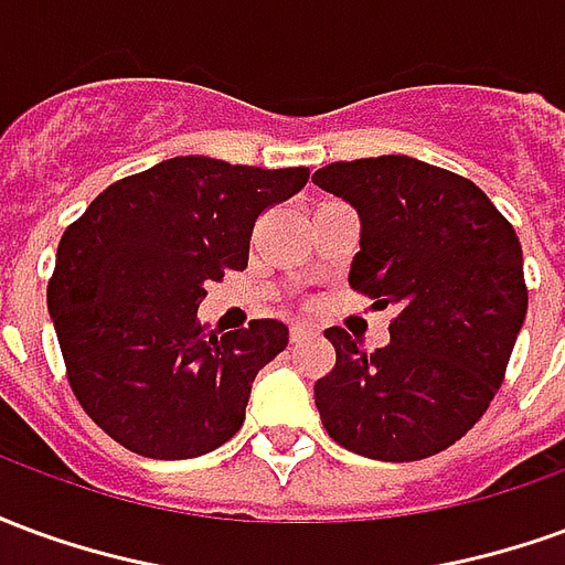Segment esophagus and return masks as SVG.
<instances>
[{"label": "esophagus", "mask_w": 565, "mask_h": 565, "mask_svg": "<svg viewBox=\"0 0 565 565\" xmlns=\"http://www.w3.org/2000/svg\"><path fill=\"white\" fill-rule=\"evenodd\" d=\"M311 327H308V323H294V327H290V342H302V339H308V335H311Z\"/></svg>", "instance_id": "1"}]
</instances>
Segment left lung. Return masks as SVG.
Wrapping results in <instances>:
<instances>
[{
	"mask_svg": "<svg viewBox=\"0 0 565 565\" xmlns=\"http://www.w3.org/2000/svg\"><path fill=\"white\" fill-rule=\"evenodd\" d=\"M311 181L360 217L348 284L399 311L375 354L342 327L323 332L335 366L315 384L320 420L369 460L433 457L502 384L526 318L521 242L472 181L415 157L332 162Z\"/></svg>",
	"mask_w": 565,
	"mask_h": 565,
	"instance_id": "obj_1",
	"label": "left lung"
}]
</instances>
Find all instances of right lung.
Wrapping results in <instances>:
<instances>
[{"label": "right lung", "mask_w": 565, "mask_h": 565, "mask_svg": "<svg viewBox=\"0 0 565 565\" xmlns=\"http://www.w3.org/2000/svg\"><path fill=\"white\" fill-rule=\"evenodd\" d=\"M308 169L172 157L117 181L56 247L47 284L68 384L108 436L150 460H190L242 429L257 372L290 330L199 323L205 284L247 266L254 221Z\"/></svg>", "instance_id": "1"}]
</instances>
